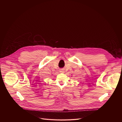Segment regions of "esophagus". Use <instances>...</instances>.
Here are the masks:
<instances>
[{"label": "esophagus", "instance_id": "obj_1", "mask_svg": "<svg viewBox=\"0 0 122 122\" xmlns=\"http://www.w3.org/2000/svg\"><path fill=\"white\" fill-rule=\"evenodd\" d=\"M61 71V72H63V71Z\"/></svg>", "mask_w": 122, "mask_h": 122}]
</instances>
